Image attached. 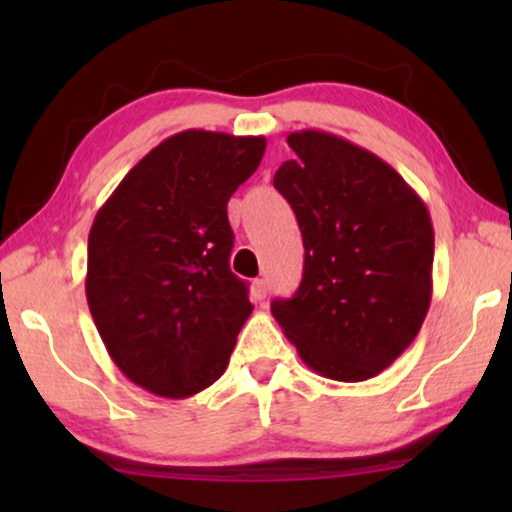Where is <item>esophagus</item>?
<instances>
[{
	"label": "esophagus",
	"instance_id": "34e87169",
	"mask_svg": "<svg viewBox=\"0 0 512 512\" xmlns=\"http://www.w3.org/2000/svg\"><path fill=\"white\" fill-rule=\"evenodd\" d=\"M265 296H268V282L265 279H254L251 282V298L265 300Z\"/></svg>",
	"mask_w": 512,
	"mask_h": 512
}]
</instances>
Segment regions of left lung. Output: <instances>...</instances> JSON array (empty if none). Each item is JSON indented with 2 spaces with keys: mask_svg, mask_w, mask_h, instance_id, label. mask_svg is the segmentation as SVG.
Returning <instances> with one entry per match:
<instances>
[{
  "mask_svg": "<svg viewBox=\"0 0 512 512\" xmlns=\"http://www.w3.org/2000/svg\"><path fill=\"white\" fill-rule=\"evenodd\" d=\"M272 184L305 244L303 282L272 317L314 373L363 382L417 338L431 305L433 226L394 167L321 130L291 132Z\"/></svg>",
  "mask_w": 512,
  "mask_h": 512,
  "instance_id": "left-lung-1",
  "label": "left lung"
}]
</instances>
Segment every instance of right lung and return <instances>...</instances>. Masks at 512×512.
<instances>
[{
    "instance_id": "obj_1",
    "label": "right lung",
    "mask_w": 512,
    "mask_h": 512,
    "mask_svg": "<svg viewBox=\"0 0 512 512\" xmlns=\"http://www.w3.org/2000/svg\"><path fill=\"white\" fill-rule=\"evenodd\" d=\"M265 137L184 130L125 174L88 235L86 298L121 373L186 398L226 370L249 319L230 272L228 200L256 172Z\"/></svg>"
}]
</instances>
